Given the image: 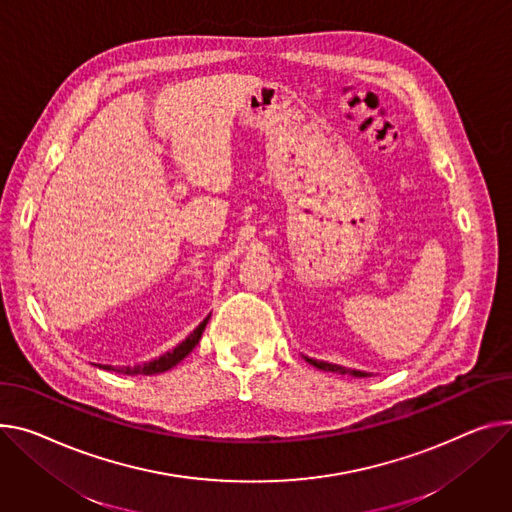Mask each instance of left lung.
<instances>
[{
    "instance_id": "left-lung-1",
    "label": "left lung",
    "mask_w": 512,
    "mask_h": 512,
    "mask_svg": "<svg viewBox=\"0 0 512 512\" xmlns=\"http://www.w3.org/2000/svg\"><path fill=\"white\" fill-rule=\"evenodd\" d=\"M306 362L317 366L319 370H325V372H339V374H352V377H370L368 372L364 370H352V368H346V366H339V364H329V362H323V360H313V358H306Z\"/></svg>"
}]
</instances>
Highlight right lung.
<instances>
[{
  "mask_svg": "<svg viewBox=\"0 0 512 512\" xmlns=\"http://www.w3.org/2000/svg\"><path fill=\"white\" fill-rule=\"evenodd\" d=\"M208 321H210V317L203 319V321L183 339V342H181L177 348H173L170 352L158 356L156 360H150V362H144V364H135V366H123V368H113V366H102V364H100V368H105V370H117V372H123V374H131V377H135V374H146V377H150V374L166 372V370H170L173 366H177V364L199 344L201 333H203V329H206Z\"/></svg>",
  "mask_w": 512,
  "mask_h": 512,
  "instance_id": "1",
  "label": "right lung"
}]
</instances>
